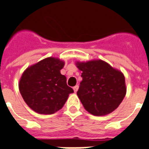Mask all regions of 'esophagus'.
<instances>
[{"label": "esophagus", "mask_w": 149, "mask_h": 149, "mask_svg": "<svg viewBox=\"0 0 149 149\" xmlns=\"http://www.w3.org/2000/svg\"><path fill=\"white\" fill-rule=\"evenodd\" d=\"M78 87H79V86L78 85H76V86H74V87H73L74 89V93H76L77 91V90H78Z\"/></svg>", "instance_id": "obj_1"}]
</instances>
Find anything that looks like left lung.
<instances>
[{"label":"left lung","instance_id":"1","mask_svg":"<svg viewBox=\"0 0 149 149\" xmlns=\"http://www.w3.org/2000/svg\"><path fill=\"white\" fill-rule=\"evenodd\" d=\"M82 81L77 94L84 109L96 116L112 112L126 95L124 74L102 60L77 62Z\"/></svg>","mask_w":149,"mask_h":149}]
</instances>
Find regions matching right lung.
Wrapping results in <instances>:
<instances>
[{
    "label": "right lung",
    "instance_id": "add662e5",
    "mask_svg": "<svg viewBox=\"0 0 149 149\" xmlns=\"http://www.w3.org/2000/svg\"><path fill=\"white\" fill-rule=\"evenodd\" d=\"M64 62L49 57L25 70L19 81L24 101L33 111L51 114L63 107L70 93H74L60 73Z\"/></svg>",
    "mask_w": 149,
    "mask_h": 149
}]
</instances>
